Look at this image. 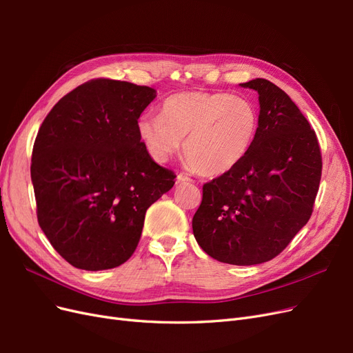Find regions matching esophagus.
I'll return each mask as SVG.
<instances>
[{
    "instance_id": "obj_1",
    "label": "esophagus",
    "mask_w": 353,
    "mask_h": 353,
    "mask_svg": "<svg viewBox=\"0 0 353 353\" xmlns=\"http://www.w3.org/2000/svg\"><path fill=\"white\" fill-rule=\"evenodd\" d=\"M176 183L178 184H188V183H193V179H191L190 176H187L185 174H178Z\"/></svg>"
}]
</instances>
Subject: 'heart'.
Instances as JSON below:
<instances>
[{
    "instance_id": "1",
    "label": "heart",
    "mask_w": 353,
    "mask_h": 353,
    "mask_svg": "<svg viewBox=\"0 0 353 353\" xmlns=\"http://www.w3.org/2000/svg\"><path fill=\"white\" fill-rule=\"evenodd\" d=\"M259 114L245 97L228 92L172 94L159 114L138 119V135L157 162H166L184 141L187 162L200 174L218 176L239 166L258 135Z\"/></svg>"
}]
</instances>
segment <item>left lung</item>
Wrapping results in <instances>:
<instances>
[{
    "instance_id": "8db88e82",
    "label": "left lung",
    "mask_w": 353,
    "mask_h": 353,
    "mask_svg": "<svg viewBox=\"0 0 353 353\" xmlns=\"http://www.w3.org/2000/svg\"><path fill=\"white\" fill-rule=\"evenodd\" d=\"M240 87L259 94L258 135L239 166L203 185L193 232L213 259L258 265L311 218L323 162L315 131L281 88L262 78Z\"/></svg>"
}]
</instances>
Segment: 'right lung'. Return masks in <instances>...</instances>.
Returning a JSON list of instances; mask_svg holds the SVG:
<instances>
[{"label":"right lung","mask_w":353,"mask_h":353,"mask_svg":"<svg viewBox=\"0 0 353 353\" xmlns=\"http://www.w3.org/2000/svg\"><path fill=\"white\" fill-rule=\"evenodd\" d=\"M150 87L92 79L65 95L42 122L32 150L41 230L63 259L85 271L131 258L145 212L174 187L138 135Z\"/></svg>","instance_id":"add662e5"}]
</instances>
